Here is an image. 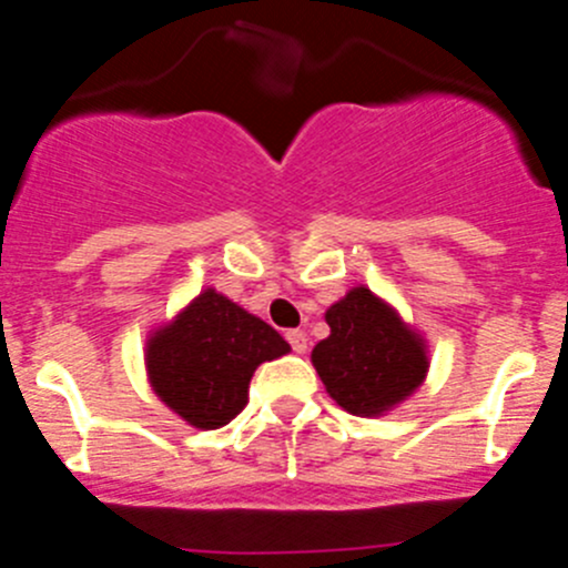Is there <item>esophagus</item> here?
Instances as JSON below:
<instances>
[{
    "label": "esophagus",
    "instance_id": "esophagus-1",
    "mask_svg": "<svg viewBox=\"0 0 568 568\" xmlns=\"http://www.w3.org/2000/svg\"><path fill=\"white\" fill-rule=\"evenodd\" d=\"M287 341H290V346H293L295 353H307V335L301 333V329H290Z\"/></svg>",
    "mask_w": 568,
    "mask_h": 568
}]
</instances>
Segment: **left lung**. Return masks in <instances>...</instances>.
Returning a JSON list of instances; mask_svg holds the SVG:
<instances>
[{
	"instance_id": "1",
	"label": "left lung",
	"mask_w": 568,
	"mask_h": 568,
	"mask_svg": "<svg viewBox=\"0 0 568 568\" xmlns=\"http://www.w3.org/2000/svg\"><path fill=\"white\" fill-rule=\"evenodd\" d=\"M327 324L329 338L315 344L313 364L346 413L381 415L424 381V344L369 290L346 293L327 310Z\"/></svg>"
}]
</instances>
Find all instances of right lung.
Here are the masks:
<instances>
[{"instance_id":"right-lung-1","label":"right lung","mask_w":568,"mask_h":568,"mask_svg":"<svg viewBox=\"0 0 568 568\" xmlns=\"http://www.w3.org/2000/svg\"><path fill=\"white\" fill-rule=\"evenodd\" d=\"M290 353V344L239 304L207 290L148 344L159 398L199 429H219L247 406L255 366Z\"/></svg>"}]
</instances>
